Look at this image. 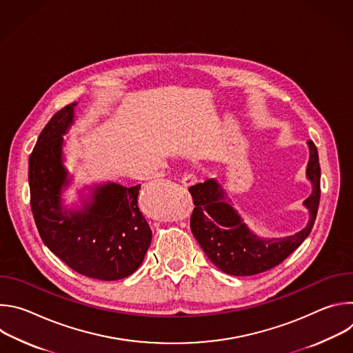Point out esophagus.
<instances>
[{"label": "esophagus", "mask_w": 353, "mask_h": 353, "mask_svg": "<svg viewBox=\"0 0 353 353\" xmlns=\"http://www.w3.org/2000/svg\"><path fill=\"white\" fill-rule=\"evenodd\" d=\"M198 181V177L195 173H185L183 177H181V183L185 185V187H190L192 184H195Z\"/></svg>", "instance_id": "obj_1"}]
</instances>
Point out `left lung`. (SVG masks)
<instances>
[{
  "label": "left lung",
  "instance_id": "1",
  "mask_svg": "<svg viewBox=\"0 0 353 353\" xmlns=\"http://www.w3.org/2000/svg\"><path fill=\"white\" fill-rule=\"evenodd\" d=\"M307 145L310 158L306 174L313 191L305 199L303 205L307 208L310 218L305 229L292 236L263 239L251 232L230 205L226 191L215 179L196 183L188 188L195 205L190 221L191 232L208 259L221 271L234 276L268 271L288 259L310 234L320 203L321 169L314 142L307 141Z\"/></svg>",
  "mask_w": 353,
  "mask_h": 353
}]
</instances>
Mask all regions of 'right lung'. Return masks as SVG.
I'll return each instance as SVG.
<instances>
[{"label":"right lung","instance_id":"add662e5","mask_svg":"<svg viewBox=\"0 0 353 353\" xmlns=\"http://www.w3.org/2000/svg\"><path fill=\"white\" fill-rule=\"evenodd\" d=\"M77 103L59 110L40 132L29 158L32 214L43 243L75 272L100 281L134 274L152 240L138 208L141 184L94 185L81 210L63 207L70 184L64 166L63 135L74 124Z\"/></svg>","mask_w":353,"mask_h":353}]
</instances>
